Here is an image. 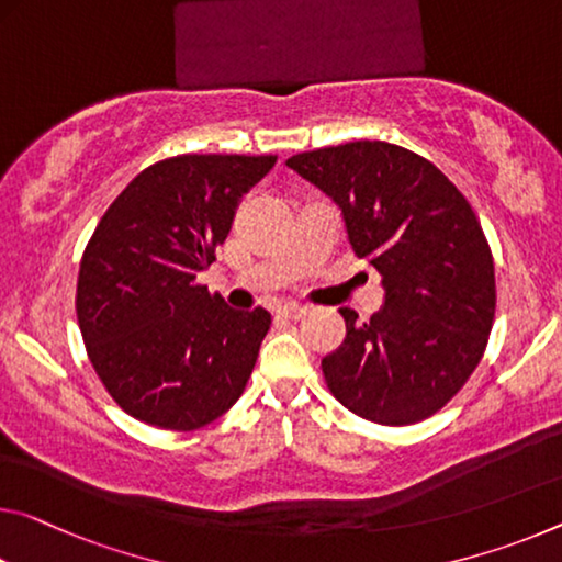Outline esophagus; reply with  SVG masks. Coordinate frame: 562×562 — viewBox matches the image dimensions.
Listing matches in <instances>:
<instances>
[{
	"instance_id": "esophagus-1",
	"label": "esophagus",
	"mask_w": 562,
	"mask_h": 562,
	"mask_svg": "<svg viewBox=\"0 0 562 562\" xmlns=\"http://www.w3.org/2000/svg\"><path fill=\"white\" fill-rule=\"evenodd\" d=\"M280 315L282 317H290V319H300V317L307 315V307H302V305H284V307H280Z\"/></svg>"
}]
</instances>
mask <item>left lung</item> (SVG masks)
I'll return each instance as SVG.
<instances>
[{"instance_id":"left-lung-1","label":"left lung","mask_w":562,"mask_h":562,"mask_svg":"<svg viewBox=\"0 0 562 562\" xmlns=\"http://www.w3.org/2000/svg\"><path fill=\"white\" fill-rule=\"evenodd\" d=\"M323 190L358 257L382 274L370 323L342 307L345 340L323 358L329 393L378 425L438 413L483 358L495 267L470 202L425 157L390 142H347L288 159Z\"/></svg>"}]
</instances>
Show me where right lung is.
Returning a JSON list of instances; mask_svg holds the SVG:
<instances>
[{"instance_id": "right-lung-1", "label": "right lung", "mask_w": 562, "mask_h": 562, "mask_svg": "<svg viewBox=\"0 0 562 562\" xmlns=\"http://www.w3.org/2000/svg\"><path fill=\"white\" fill-rule=\"evenodd\" d=\"M274 155H180L142 169L85 249L77 319L92 368L124 413L198 430L247 385L270 329L262 307H227L198 274Z\"/></svg>"}]
</instances>
